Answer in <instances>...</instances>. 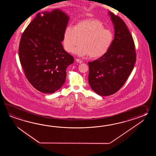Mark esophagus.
Here are the masks:
<instances>
[{
  "label": "esophagus",
  "mask_w": 156,
  "mask_h": 156,
  "mask_svg": "<svg viewBox=\"0 0 156 156\" xmlns=\"http://www.w3.org/2000/svg\"><path fill=\"white\" fill-rule=\"evenodd\" d=\"M76 61L77 62H78V63H83V61L81 60H80V59H78V58H77L76 60Z\"/></svg>",
  "instance_id": "34e87169"
}]
</instances>
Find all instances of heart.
Here are the masks:
<instances>
[{
  "label": "heart",
  "instance_id": "b5f03b06",
  "mask_svg": "<svg viewBox=\"0 0 156 156\" xmlns=\"http://www.w3.org/2000/svg\"><path fill=\"white\" fill-rule=\"evenodd\" d=\"M113 34L105 29L101 22L94 20L80 21L74 27H67L63 33L65 50L69 53L74 52L79 56L89 55L92 58L102 56L109 50L113 43Z\"/></svg>",
  "mask_w": 156,
  "mask_h": 156
}]
</instances>
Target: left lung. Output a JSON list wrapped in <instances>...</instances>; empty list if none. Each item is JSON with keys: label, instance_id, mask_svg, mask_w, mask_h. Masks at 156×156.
<instances>
[{"label": "left lung", "instance_id": "1", "mask_svg": "<svg viewBox=\"0 0 156 156\" xmlns=\"http://www.w3.org/2000/svg\"><path fill=\"white\" fill-rule=\"evenodd\" d=\"M114 27V38L105 55L89 62L88 80L94 92L101 96L116 93L129 76L136 61L134 42L125 22L109 12Z\"/></svg>", "mask_w": 156, "mask_h": 156}]
</instances>
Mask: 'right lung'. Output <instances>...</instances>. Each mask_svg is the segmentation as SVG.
<instances>
[{"label":"right lung","mask_w":156,"mask_h":156,"mask_svg":"<svg viewBox=\"0 0 156 156\" xmlns=\"http://www.w3.org/2000/svg\"><path fill=\"white\" fill-rule=\"evenodd\" d=\"M37 14L21 37L19 57L24 74L40 92L53 93L63 85L74 58L61 42L69 18L60 9Z\"/></svg>","instance_id":"1"}]
</instances>
